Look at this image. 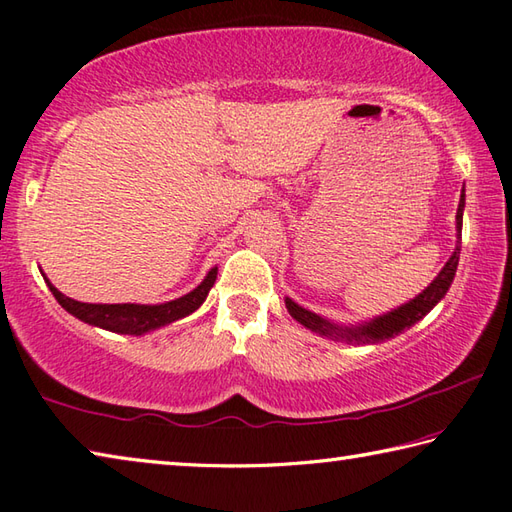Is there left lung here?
<instances>
[{"label": "left lung", "mask_w": 512, "mask_h": 512, "mask_svg": "<svg viewBox=\"0 0 512 512\" xmlns=\"http://www.w3.org/2000/svg\"><path fill=\"white\" fill-rule=\"evenodd\" d=\"M464 206H466V193L462 190L459 195V206H457V215H455V228H457V244L453 255L448 257V262L444 268L439 270V275L426 286L422 293L417 297L410 299V302L397 306L388 313L368 319V322L362 324H337L330 322V319L313 313L304 306H299L293 299L286 297V308L293 319H297L304 328L313 330V333L333 339V342H344V344H355V346H364V344H382L386 339L395 337L399 333H404L410 326H415L419 319H424L430 310H433L439 302H442L444 295L448 293L450 284H453L455 273H457V264H459V250H462V222H464Z\"/></svg>", "instance_id": "obj_1"}]
</instances>
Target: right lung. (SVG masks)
<instances>
[{
  "mask_svg": "<svg viewBox=\"0 0 512 512\" xmlns=\"http://www.w3.org/2000/svg\"><path fill=\"white\" fill-rule=\"evenodd\" d=\"M44 279L50 288V293H53L59 302V306L68 310L73 317L82 319L84 324L110 330V333L139 337V335L153 333V330L162 326L175 324L188 315H193L195 310L206 302L210 288L215 284L217 266L208 270L204 282L197 288L190 290V293H186L184 297L170 299L166 304H84L59 293V290L50 284V279L46 275Z\"/></svg>",
  "mask_w": 512,
  "mask_h": 512,
  "instance_id": "1",
  "label": "right lung"
}]
</instances>
